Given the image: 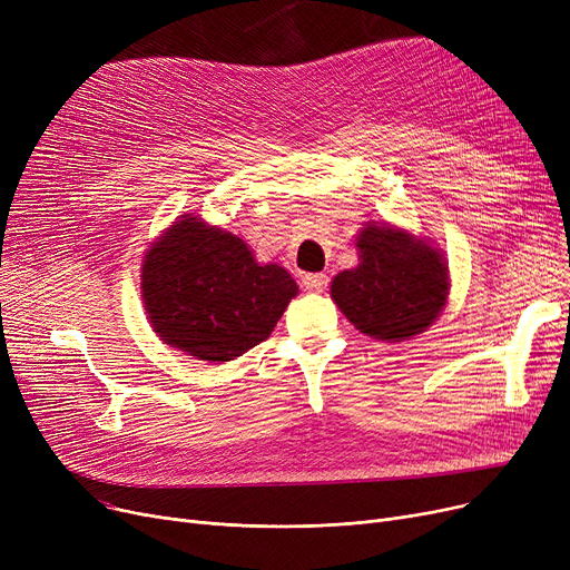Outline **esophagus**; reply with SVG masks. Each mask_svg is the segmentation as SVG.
<instances>
[{"label": "esophagus", "mask_w": 570, "mask_h": 570, "mask_svg": "<svg viewBox=\"0 0 570 570\" xmlns=\"http://www.w3.org/2000/svg\"><path fill=\"white\" fill-rule=\"evenodd\" d=\"M303 286L312 293H323L325 286H327V275L323 273H309L303 277Z\"/></svg>", "instance_id": "1"}]
</instances>
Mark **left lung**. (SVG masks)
<instances>
[{"mask_svg": "<svg viewBox=\"0 0 570 570\" xmlns=\"http://www.w3.org/2000/svg\"><path fill=\"white\" fill-rule=\"evenodd\" d=\"M357 267L344 269L331 297L357 331L381 342L425 333L448 301L443 254L402 228L367 224L355 237Z\"/></svg>", "mask_w": 570, "mask_h": 570, "instance_id": "obj_1", "label": "left lung"}]
</instances>
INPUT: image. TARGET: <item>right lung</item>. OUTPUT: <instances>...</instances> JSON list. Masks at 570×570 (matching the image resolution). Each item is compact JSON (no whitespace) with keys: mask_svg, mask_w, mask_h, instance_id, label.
<instances>
[{"mask_svg":"<svg viewBox=\"0 0 570 570\" xmlns=\"http://www.w3.org/2000/svg\"><path fill=\"white\" fill-rule=\"evenodd\" d=\"M142 303L164 344L228 363L275 331L297 284L277 263H256L243 237L183 215L142 261Z\"/></svg>","mask_w":570,"mask_h":570,"instance_id":"obj_1","label":"right lung"}]
</instances>
